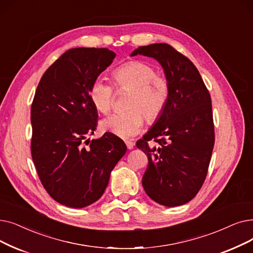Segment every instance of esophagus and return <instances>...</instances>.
I'll use <instances>...</instances> for the list:
<instances>
[{"label":"esophagus","mask_w":253,"mask_h":253,"mask_svg":"<svg viewBox=\"0 0 253 253\" xmlns=\"http://www.w3.org/2000/svg\"><path fill=\"white\" fill-rule=\"evenodd\" d=\"M125 144H126V146H127V148H128L129 150L133 149V147H134V142L131 141V140H126Z\"/></svg>","instance_id":"1"}]
</instances>
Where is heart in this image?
<instances>
[{
	"label": "heart",
	"instance_id": "heart-1",
	"mask_svg": "<svg viewBox=\"0 0 253 253\" xmlns=\"http://www.w3.org/2000/svg\"><path fill=\"white\" fill-rule=\"evenodd\" d=\"M113 79L118 91H130L126 107L128 111L114 114L101 122V128L121 138L136 135L145 124V116L150 123L163 115L169 100V85L166 79L157 75V70L149 63L133 60L118 67ZM90 99L101 114L112 111L115 91L111 84L97 79L90 87Z\"/></svg>",
	"mask_w": 253,
	"mask_h": 253
}]
</instances>
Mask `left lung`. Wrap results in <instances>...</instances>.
<instances>
[{
	"label": "left lung",
	"mask_w": 253,
	"mask_h": 253,
	"mask_svg": "<svg viewBox=\"0 0 253 253\" xmlns=\"http://www.w3.org/2000/svg\"><path fill=\"white\" fill-rule=\"evenodd\" d=\"M137 54L161 64L170 91L163 115L136 142L149 160L142 186L156 203L181 206L201 190L211 161L215 142L211 96L194 64L168 43L139 46L131 56ZM153 142L156 146H150Z\"/></svg>",
	"instance_id": "1"
}]
</instances>
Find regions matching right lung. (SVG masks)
Wrapping results in <instances>:
<instances>
[{
  "mask_svg": "<svg viewBox=\"0 0 253 253\" xmlns=\"http://www.w3.org/2000/svg\"><path fill=\"white\" fill-rule=\"evenodd\" d=\"M107 48L65 51L41 78L31 106V154L43 187L58 203L84 208L104 193L111 171L126 153L125 142L97 127L90 87L113 63Z\"/></svg>",
  "mask_w": 253,
  "mask_h": 253,
  "instance_id": "right-lung-1",
  "label": "right lung"
}]
</instances>
